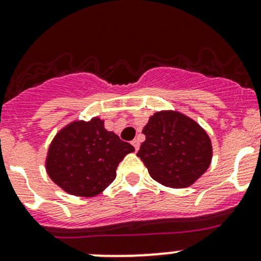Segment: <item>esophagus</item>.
Segmentation results:
<instances>
[{
	"label": "esophagus",
	"instance_id": "esophagus-1",
	"mask_svg": "<svg viewBox=\"0 0 261 261\" xmlns=\"http://www.w3.org/2000/svg\"><path fill=\"white\" fill-rule=\"evenodd\" d=\"M131 144H133V146L135 147V150H136V151H138L139 146H140V141H139L138 139H135V140H133V143H131Z\"/></svg>",
	"mask_w": 261,
	"mask_h": 261
}]
</instances>
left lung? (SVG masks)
<instances>
[{"instance_id": "obj_1", "label": "left lung", "mask_w": 261, "mask_h": 261, "mask_svg": "<svg viewBox=\"0 0 261 261\" xmlns=\"http://www.w3.org/2000/svg\"><path fill=\"white\" fill-rule=\"evenodd\" d=\"M145 141L138 156L150 177L169 188H187L206 173L212 162L208 134L193 118L174 110L150 116L143 128Z\"/></svg>"}]
</instances>
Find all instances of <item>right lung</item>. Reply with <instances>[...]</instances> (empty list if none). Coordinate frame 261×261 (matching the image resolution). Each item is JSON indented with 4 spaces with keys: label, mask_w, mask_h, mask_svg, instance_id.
Here are the masks:
<instances>
[{
    "label": "right lung",
    "mask_w": 261,
    "mask_h": 261,
    "mask_svg": "<svg viewBox=\"0 0 261 261\" xmlns=\"http://www.w3.org/2000/svg\"><path fill=\"white\" fill-rule=\"evenodd\" d=\"M135 151L105 128V120H74L60 128L50 143L45 169L50 179L68 194L94 197L116 178L121 160Z\"/></svg>",
    "instance_id": "right-lung-1"
}]
</instances>
